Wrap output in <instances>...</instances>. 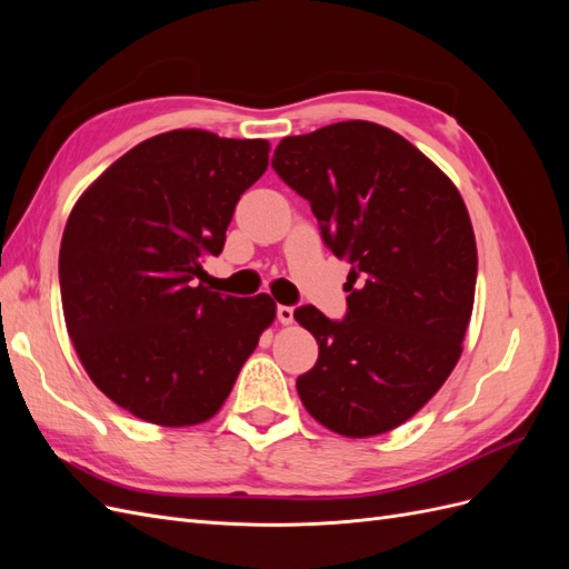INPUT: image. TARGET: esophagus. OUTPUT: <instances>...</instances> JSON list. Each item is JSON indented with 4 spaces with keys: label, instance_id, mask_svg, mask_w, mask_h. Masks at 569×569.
Instances as JSON below:
<instances>
[{
    "label": "esophagus",
    "instance_id": "obj_1",
    "mask_svg": "<svg viewBox=\"0 0 569 569\" xmlns=\"http://www.w3.org/2000/svg\"><path fill=\"white\" fill-rule=\"evenodd\" d=\"M278 320L282 325L295 322V308H291V306H278Z\"/></svg>",
    "mask_w": 569,
    "mask_h": 569
}]
</instances>
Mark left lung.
<instances>
[{"label":"left lung","instance_id":"obj_1","mask_svg":"<svg viewBox=\"0 0 569 569\" xmlns=\"http://www.w3.org/2000/svg\"><path fill=\"white\" fill-rule=\"evenodd\" d=\"M272 168L351 263L347 318L295 311L318 341L299 399L341 437L385 435L432 399L462 353L477 282L470 213L439 166L370 120L284 137Z\"/></svg>","mask_w":569,"mask_h":569}]
</instances>
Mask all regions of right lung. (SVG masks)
Masks as SVG:
<instances>
[{
    "label": "right lung",
    "instance_id": "right-lung-1",
    "mask_svg": "<svg viewBox=\"0 0 569 569\" xmlns=\"http://www.w3.org/2000/svg\"><path fill=\"white\" fill-rule=\"evenodd\" d=\"M268 151L197 128L161 132L111 163L68 216L66 330L97 389L134 418L211 420L278 316L268 295L234 299L197 282Z\"/></svg>",
    "mask_w": 569,
    "mask_h": 569
}]
</instances>
